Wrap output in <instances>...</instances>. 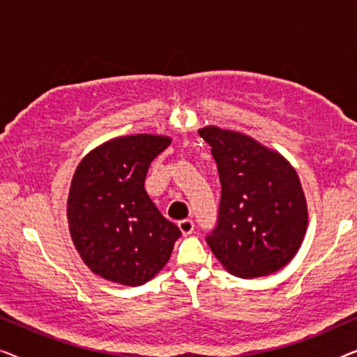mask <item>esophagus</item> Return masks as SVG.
<instances>
[{
	"instance_id": "obj_1",
	"label": "esophagus",
	"mask_w": 357,
	"mask_h": 357,
	"mask_svg": "<svg viewBox=\"0 0 357 357\" xmlns=\"http://www.w3.org/2000/svg\"><path fill=\"white\" fill-rule=\"evenodd\" d=\"M178 227H180V231H182L183 236H190L195 229V222L192 221V219H182V221L178 222Z\"/></svg>"
}]
</instances>
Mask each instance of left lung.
<instances>
[{
  "instance_id": "left-lung-1",
  "label": "left lung",
  "mask_w": 357,
  "mask_h": 357,
  "mask_svg": "<svg viewBox=\"0 0 357 357\" xmlns=\"http://www.w3.org/2000/svg\"><path fill=\"white\" fill-rule=\"evenodd\" d=\"M221 180L216 226L206 242L229 273L258 278L281 270L299 250L307 204L296 170L245 135L206 126Z\"/></svg>"
}]
</instances>
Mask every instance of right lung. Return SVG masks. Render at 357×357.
<instances>
[{
  "mask_svg": "<svg viewBox=\"0 0 357 357\" xmlns=\"http://www.w3.org/2000/svg\"><path fill=\"white\" fill-rule=\"evenodd\" d=\"M169 144L164 136H123L99 146L77 165L68 224L76 250L96 275L139 286L170 258L182 232L144 190L151 162Z\"/></svg>",
  "mask_w": 357,
  "mask_h": 357,
  "instance_id": "right-lung-1",
  "label": "right lung"
}]
</instances>
